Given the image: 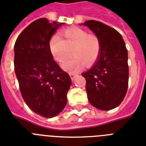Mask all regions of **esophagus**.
Segmentation results:
<instances>
[{
	"label": "esophagus",
	"instance_id": "esophagus-1",
	"mask_svg": "<svg viewBox=\"0 0 146 146\" xmlns=\"http://www.w3.org/2000/svg\"><path fill=\"white\" fill-rule=\"evenodd\" d=\"M76 76V73H70V76L71 80H74V79H75Z\"/></svg>",
	"mask_w": 146,
	"mask_h": 146
}]
</instances>
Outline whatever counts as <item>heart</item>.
<instances>
[{"label": "heart", "instance_id": "heart-1", "mask_svg": "<svg viewBox=\"0 0 146 146\" xmlns=\"http://www.w3.org/2000/svg\"><path fill=\"white\" fill-rule=\"evenodd\" d=\"M60 35L62 38L56 35L50 38L49 48L55 60L60 64L66 61L73 53L74 56L64 64L66 70H77L82 64L91 65L97 60L102 44L96 35L79 27L62 31Z\"/></svg>", "mask_w": 146, "mask_h": 146}]
</instances>
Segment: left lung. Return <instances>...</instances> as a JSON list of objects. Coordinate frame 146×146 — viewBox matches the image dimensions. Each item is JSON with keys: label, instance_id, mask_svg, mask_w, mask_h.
<instances>
[{"label": "left lung", "instance_id": "left-lung-1", "mask_svg": "<svg viewBox=\"0 0 146 146\" xmlns=\"http://www.w3.org/2000/svg\"><path fill=\"white\" fill-rule=\"evenodd\" d=\"M100 39L102 50L97 61L82 73L90 104L102 111L115 108L123 102L129 80L128 53L122 35L114 29L95 20L82 24Z\"/></svg>", "mask_w": 146, "mask_h": 146}]
</instances>
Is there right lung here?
Instances as JSON below:
<instances>
[{
  "mask_svg": "<svg viewBox=\"0 0 146 146\" xmlns=\"http://www.w3.org/2000/svg\"><path fill=\"white\" fill-rule=\"evenodd\" d=\"M63 24L46 18L35 20L20 33L14 45V70L22 97L32 111L47 118L64 110L72 84L49 48L50 38Z\"/></svg>",
  "mask_w": 146,
  "mask_h": 146,
  "instance_id": "obj_1",
  "label": "right lung"
}]
</instances>
